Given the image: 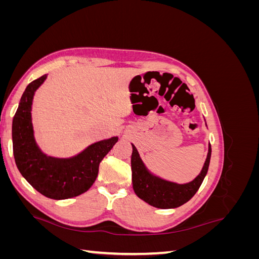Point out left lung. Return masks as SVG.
Masks as SVG:
<instances>
[{
  "label": "left lung",
  "mask_w": 259,
  "mask_h": 259,
  "mask_svg": "<svg viewBox=\"0 0 259 259\" xmlns=\"http://www.w3.org/2000/svg\"><path fill=\"white\" fill-rule=\"evenodd\" d=\"M132 182L137 197L158 208H175L185 204L199 190L204 180L210 161L211 148L208 145V152L201 173L192 182L187 184H177L168 182L163 178L153 175L147 168L145 163L137 151L136 147L132 144Z\"/></svg>",
  "instance_id": "8db88e82"
}]
</instances>
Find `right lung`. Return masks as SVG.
I'll return each instance as SVG.
<instances>
[{"label":"right lung","instance_id":"obj_1","mask_svg":"<svg viewBox=\"0 0 259 259\" xmlns=\"http://www.w3.org/2000/svg\"><path fill=\"white\" fill-rule=\"evenodd\" d=\"M48 77L31 82L23 92L13 119L14 158L20 174L35 190L54 200L74 198L88 191L98 175L99 164L117 142L111 137L92 144L71 158H55L37 146L32 125V101L35 91Z\"/></svg>","mask_w":259,"mask_h":259}]
</instances>
